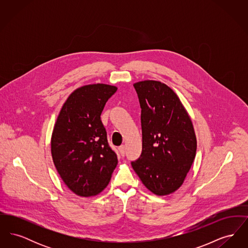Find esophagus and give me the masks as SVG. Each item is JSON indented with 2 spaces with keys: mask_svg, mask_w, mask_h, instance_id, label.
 I'll return each mask as SVG.
<instances>
[{
  "mask_svg": "<svg viewBox=\"0 0 248 248\" xmlns=\"http://www.w3.org/2000/svg\"><path fill=\"white\" fill-rule=\"evenodd\" d=\"M119 151H120V154L122 156H124L125 155V146L124 145H122L119 147Z\"/></svg>",
  "mask_w": 248,
  "mask_h": 248,
  "instance_id": "1",
  "label": "esophagus"
}]
</instances>
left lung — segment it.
<instances>
[{
  "label": "left lung",
  "mask_w": 248,
  "mask_h": 248,
  "mask_svg": "<svg viewBox=\"0 0 248 248\" xmlns=\"http://www.w3.org/2000/svg\"><path fill=\"white\" fill-rule=\"evenodd\" d=\"M141 108L142 152L131 165L145 187L156 195L176 191L196 154L197 142L188 112L165 83H135Z\"/></svg>",
  "instance_id": "left-lung-1"
}]
</instances>
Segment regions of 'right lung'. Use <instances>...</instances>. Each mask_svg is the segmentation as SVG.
Segmentation results:
<instances>
[{"mask_svg": "<svg viewBox=\"0 0 248 248\" xmlns=\"http://www.w3.org/2000/svg\"><path fill=\"white\" fill-rule=\"evenodd\" d=\"M117 87L103 83L76 89L64 103L51 140L59 176L75 194L93 196L105 189L118 164L100 115Z\"/></svg>", "mask_w": 248, "mask_h": 248, "instance_id": "obj_1", "label": "right lung"}]
</instances>
